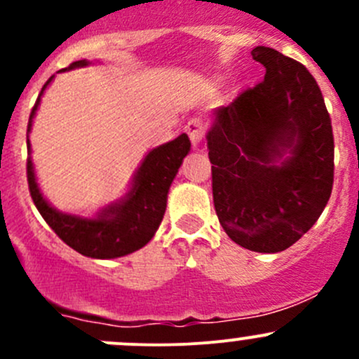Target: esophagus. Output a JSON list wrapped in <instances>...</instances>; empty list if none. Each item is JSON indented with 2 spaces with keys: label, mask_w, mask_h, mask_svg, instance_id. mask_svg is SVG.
<instances>
[{
  "label": "esophagus",
  "mask_w": 359,
  "mask_h": 359,
  "mask_svg": "<svg viewBox=\"0 0 359 359\" xmlns=\"http://www.w3.org/2000/svg\"><path fill=\"white\" fill-rule=\"evenodd\" d=\"M184 130H186V133L189 135L193 146H198L203 140V137H205L206 125L201 118H191L189 121L186 123V126H184Z\"/></svg>",
  "instance_id": "esophagus-1"
}]
</instances>
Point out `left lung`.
Instances as JSON below:
<instances>
[{
    "mask_svg": "<svg viewBox=\"0 0 359 359\" xmlns=\"http://www.w3.org/2000/svg\"><path fill=\"white\" fill-rule=\"evenodd\" d=\"M264 81L215 112L206 135L213 205L240 247L283 252L321 215L334 187V132L316 79L297 60L257 46ZM288 149L292 156L273 165Z\"/></svg>",
    "mask_w": 359,
    "mask_h": 359,
    "instance_id": "left-lung-1",
    "label": "left lung"
}]
</instances>
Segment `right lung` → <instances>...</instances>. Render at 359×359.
<instances>
[{
  "label": "right lung",
  "mask_w": 359,
  "mask_h": 359,
  "mask_svg": "<svg viewBox=\"0 0 359 359\" xmlns=\"http://www.w3.org/2000/svg\"><path fill=\"white\" fill-rule=\"evenodd\" d=\"M81 66H86V60L72 62L62 71ZM52 78L45 83L41 93L45 92ZM39 97L29 116L27 132L31 130L32 116L38 109ZM189 149V137L182 133L172 142L151 151L140 165L132 191L126 194L125 200L104 210L97 219H81V217L67 215V213L53 210L39 193L31 158H27V166H25L29 193L45 222L52 227L53 233L64 243L81 255L92 257V259H116V257L128 255L142 248L154 236L165 215L170 184L175 179L180 163L187 156ZM29 151H31V146L27 140V153Z\"/></svg>",
  "instance_id": "1"
}]
</instances>
